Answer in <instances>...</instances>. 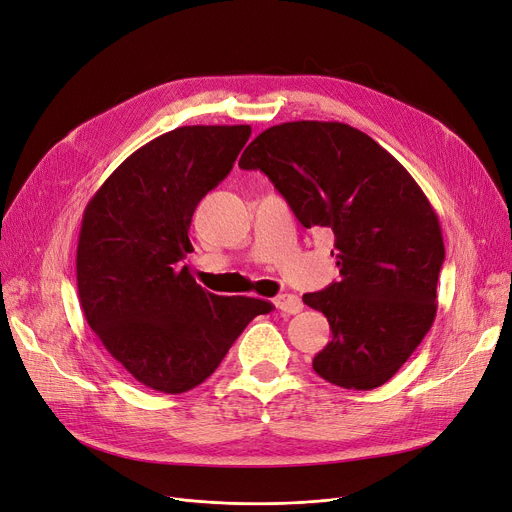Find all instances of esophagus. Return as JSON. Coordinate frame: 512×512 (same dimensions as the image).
I'll use <instances>...</instances> for the list:
<instances>
[{
    "label": "esophagus",
    "instance_id": "34e87169",
    "mask_svg": "<svg viewBox=\"0 0 512 512\" xmlns=\"http://www.w3.org/2000/svg\"><path fill=\"white\" fill-rule=\"evenodd\" d=\"M274 305H276V309H280L288 315H294L303 309V301L297 297V294H280V297L274 299Z\"/></svg>",
    "mask_w": 512,
    "mask_h": 512
}]
</instances>
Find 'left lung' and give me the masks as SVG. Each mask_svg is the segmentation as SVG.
Returning <instances> with one entry per match:
<instances>
[{
	"mask_svg": "<svg viewBox=\"0 0 512 512\" xmlns=\"http://www.w3.org/2000/svg\"><path fill=\"white\" fill-rule=\"evenodd\" d=\"M238 166L270 178L305 228L334 232L340 282L303 294L332 330L315 373L346 390L386 384L436 319L444 240L432 203L384 147L342 122L267 128Z\"/></svg>",
	"mask_w": 512,
	"mask_h": 512,
	"instance_id": "1",
	"label": "left lung"
}]
</instances>
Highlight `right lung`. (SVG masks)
I'll return each instance as SVG.
<instances>
[{"instance_id": "add662e5", "label": "right lung", "mask_w": 512, "mask_h": 512, "mask_svg": "<svg viewBox=\"0 0 512 512\" xmlns=\"http://www.w3.org/2000/svg\"><path fill=\"white\" fill-rule=\"evenodd\" d=\"M251 126H180L126 157L83 213L76 249L87 324L143 386L182 394L218 369L272 303L218 297L191 267L188 228L199 201L232 170Z\"/></svg>"}]
</instances>
